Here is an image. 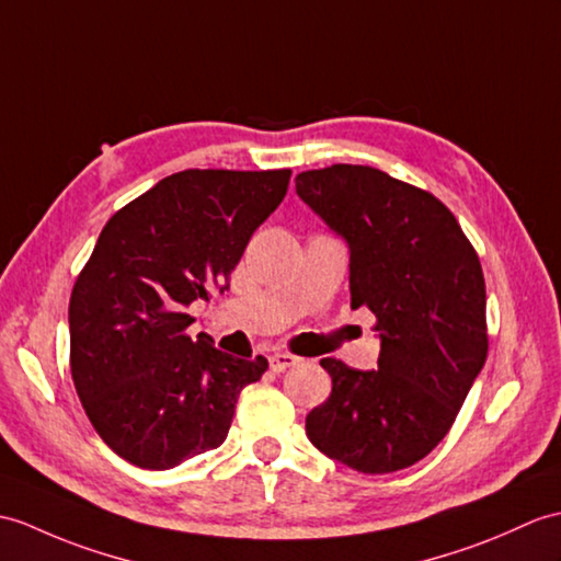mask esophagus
I'll list each match as a JSON object with an SVG mask.
<instances>
[{
    "label": "esophagus",
    "instance_id": "1",
    "mask_svg": "<svg viewBox=\"0 0 561 561\" xmlns=\"http://www.w3.org/2000/svg\"><path fill=\"white\" fill-rule=\"evenodd\" d=\"M296 363H298V358L291 356V354H272L270 356V368L275 373H284L286 368L296 366Z\"/></svg>",
    "mask_w": 561,
    "mask_h": 561
}]
</instances>
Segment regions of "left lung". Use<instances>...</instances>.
<instances>
[{"instance_id":"1","label":"left lung","mask_w":561,"mask_h":561,"mask_svg":"<svg viewBox=\"0 0 561 561\" xmlns=\"http://www.w3.org/2000/svg\"><path fill=\"white\" fill-rule=\"evenodd\" d=\"M296 193L346 241L351 308L380 334L377 370L320 360L332 394L306 435L358 473L401 471L445 439L485 366L483 267L445 203L380 169H310Z\"/></svg>"}]
</instances>
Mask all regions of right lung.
Wrapping results in <instances>:
<instances>
[{
  "mask_svg": "<svg viewBox=\"0 0 561 561\" xmlns=\"http://www.w3.org/2000/svg\"><path fill=\"white\" fill-rule=\"evenodd\" d=\"M291 169H186L104 225L69 301L71 377L114 454L167 471L227 439L241 389L267 358H237L186 334L188 306L229 289Z\"/></svg>",
  "mask_w": 561,
  "mask_h": 561,
  "instance_id": "obj_1",
  "label": "right lung"
}]
</instances>
